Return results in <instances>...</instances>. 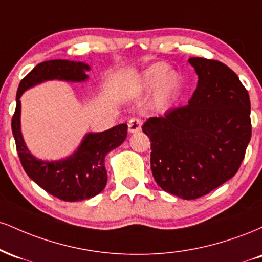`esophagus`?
Masks as SVG:
<instances>
[{"mask_svg":"<svg viewBox=\"0 0 262 262\" xmlns=\"http://www.w3.org/2000/svg\"><path fill=\"white\" fill-rule=\"evenodd\" d=\"M141 124H143V121L140 118H132L128 122V130L130 133H137L141 129Z\"/></svg>","mask_w":262,"mask_h":262,"instance_id":"esophagus-1","label":"esophagus"}]
</instances>
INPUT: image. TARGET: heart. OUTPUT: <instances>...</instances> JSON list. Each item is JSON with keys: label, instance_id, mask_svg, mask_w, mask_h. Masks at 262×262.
<instances>
[{"label": "heart", "instance_id": "heart-1", "mask_svg": "<svg viewBox=\"0 0 262 262\" xmlns=\"http://www.w3.org/2000/svg\"><path fill=\"white\" fill-rule=\"evenodd\" d=\"M166 64L158 62L146 69L141 75L140 87L150 89L156 86L155 100L158 103L165 104L175 96L181 86V79L176 73L169 71Z\"/></svg>", "mask_w": 262, "mask_h": 262}]
</instances>
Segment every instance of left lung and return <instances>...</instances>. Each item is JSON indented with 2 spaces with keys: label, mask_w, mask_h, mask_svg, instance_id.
I'll return each mask as SVG.
<instances>
[{
  "label": "left lung",
  "mask_w": 262,
  "mask_h": 262,
  "mask_svg": "<svg viewBox=\"0 0 262 262\" xmlns=\"http://www.w3.org/2000/svg\"><path fill=\"white\" fill-rule=\"evenodd\" d=\"M188 61L198 83L187 106L151 117L141 128L151 141L150 166L156 183L183 200H196L239 170L251 138L250 98L223 62Z\"/></svg>",
  "instance_id": "left-lung-1"
}]
</instances>
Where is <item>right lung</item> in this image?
Masks as SVG:
<instances>
[{
	"mask_svg": "<svg viewBox=\"0 0 262 262\" xmlns=\"http://www.w3.org/2000/svg\"><path fill=\"white\" fill-rule=\"evenodd\" d=\"M87 70H90L89 65L68 60H50L38 64L20 81L16 96V111L12 117V133L27 175L48 193L66 202L87 200L103 191L107 183L104 158L125 140L128 125L119 124L102 133L87 134L77 151L65 160L41 161L29 152L20 133L19 98L27 89L47 80H86Z\"/></svg>",
	"mask_w": 262,
	"mask_h": 262,
	"instance_id": "obj_1",
	"label": "right lung"
}]
</instances>
